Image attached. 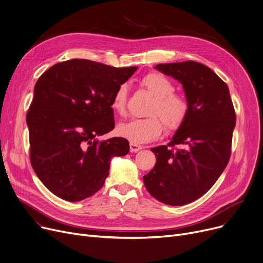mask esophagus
I'll return each instance as SVG.
<instances>
[{
  "mask_svg": "<svg viewBox=\"0 0 263 263\" xmlns=\"http://www.w3.org/2000/svg\"><path fill=\"white\" fill-rule=\"evenodd\" d=\"M141 149H143V147L139 144H135V143H130V151L131 153H137V151H140Z\"/></svg>",
  "mask_w": 263,
  "mask_h": 263,
  "instance_id": "34e87169",
  "label": "esophagus"
}]
</instances>
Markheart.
Returning a JSON list of instances; mask_svg holds the SVG:
<instances>
[{"label": "heart", "mask_w": 263, "mask_h": 263, "mask_svg": "<svg viewBox=\"0 0 263 263\" xmlns=\"http://www.w3.org/2000/svg\"><path fill=\"white\" fill-rule=\"evenodd\" d=\"M141 85L154 97L148 109V117L134 118L121 122L117 133L131 143L144 144L156 140L164 126L168 131H176L182 126L189 114L190 104L181 93L174 92L173 82L160 72H150L141 80ZM128 86L120 84L115 90L110 109L116 115L123 116L127 110Z\"/></svg>", "instance_id": "obj_1"}]
</instances>
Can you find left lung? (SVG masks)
Returning <instances> with one entry per match:
<instances>
[{
	"instance_id": "8db88e82",
	"label": "left lung",
	"mask_w": 263,
	"mask_h": 263,
	"mask_svg": "<svg viewBox=\"0 0 263 263\" xmlns=\"http://www.w3.org/2000/svg\"><path fill=\"white\" fill-rule=\"evenodd\" d=\"M156 68L181 83L190 108L172 141L151 149L157 162L143 180L159 201L182 205L205 194L227 166L236 112L227 84L205 65L187 61Z\"/></svg>"
}]
</instances>
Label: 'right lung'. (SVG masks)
Instances as JSON below:
<instances>
[{"mask_svg": "<svg viewBox=\"0 0 263 263\" xmlns=\"http://www.w3.org/2000/svg\"><path fill=\"white\" fill-rule=\"evenodd\" d=\"M136 67L116 68L73 59L40 76L26 114L32 167L46 187L67 201L98 192L113 157L126 156L129 142L98 137L115 127L110 100Z\"/></svg>", "mask_w": 263, "mask_h": 263, "instance_id": "1", "label": "right lung"}]
</instances>
